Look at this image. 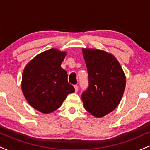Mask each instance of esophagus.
Returning <instances> with one entry per match:
<instances>
[{"label": "esophagus", "instance_id": "1", "mask_svg": "<svg viewBox=\"0 0 150 150\" xmlns=\"http://www.w3.org/2000/svg\"><path fill=\"white\" fill-rule=\"evenodd\" d=\"M74 87H75V92H77L78 91V85H74Z\"/></svg>", "mask_w": 150, "mask_h": 150}]
</instances>
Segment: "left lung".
Masks as SVG:
<instances>
[{"label":"left lung","mask_w":150,"mask_h":150,"mask_svg":"<svg viewBox=\"0 0 150 150\" xmlns=\"http://www.w3.org/2000/svg\"><path fill=\"white\" fill-rule=\"evenodd\" d=\"M88 87L82 94L85 109L101 118L117 107L125 87V77L116 58L101 50L82 49Z\"/></svg>","instance_id":"1"}]
</instances>
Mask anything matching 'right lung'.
<instances>
[{
  "label": "right lung",
  "instance_id": "right-lung-1",
  "mask_svg": "<svg viewBox=\"0 0 150 150\" xmlns=\"http://www.w3.org/2000/svg\"><path fill=\"white\" fill-rule=\"evenodd\" d=\"M65 52L56 49L44 51L31 61L22 74V89L32 107L43 113L61 106L75 88L68 82V74L61 65Z\"/></svg>",
  "mask_w": 150,
  "mask_h": 150
}]
</instances>
